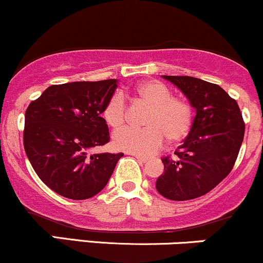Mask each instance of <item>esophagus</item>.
Segmentation results:
<instances>
[{
	"instance_id": "34e87169",
	"label": "esophagus",
	"mask_w": 263,
	"mask_h": 263,
	"mask_svg": "<svg viewBox=\"0 0 263 263\" xmlns=\"http://www.w3.org/2000/svg\"><path fill=\"white\" fill-rule=\"evenodd\" d=\"M135 157H136V159H137V161H140L142 163H146L147 161H148V158H147V157H143V156H140V155H136Z\"/></svg>"
}]
</instances>
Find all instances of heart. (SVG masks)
I'll use <instances>...</instances> for the list:
<instances>
[{"label":"heart","mask_w":263,"mask_h":263,"mask_svg":"<svg viewBox=\"0 0 263 263\" xmlns=\"http://www.w3.org/2000/svg\"><path fill=\"white\" fill-rule=\"evenodd\" d=\"M135 99L151 106L144 117L143 128L126 127L114 135L116 148L132 155L149 156L164 144L182 141L192 128L194 111L185 99L174 98L171 89L158 80H147L132 90ZM102 117L108 127L121 128L126 119V102L119 93L108 99Z\"/></svg>","instance_id":"heart-1"}]
</instances>
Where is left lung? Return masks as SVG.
<instances>
[{
    "label": "left lung",
    "instance_id": "left-lung-1",
    "mask_svg": "<svg viewBox=\"0 0 263 263\" xmlns=\"http://www.w3.org/2000/svg\"><path fill=\"white\" fill-rule=\"evenodd\" d=\"M195 108L192 128L173 158L164 157V173L156 188L164 198L183 201L201 197L228 177L245 135L236 100L216 84L193 77L162 75Z\"/></svg>",
    "mask_w": 263,
    "mask_h": 263
}]
</instances>
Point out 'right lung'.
I'll list each match as a JSON object with an SVG mask.
<instances>
[{"label":"right lung","instance_id":"right-lung-1","mask_svg":"<svg viewBox=\"0 0 263 263\" xmlns=\"http://www.w3.org/2000/svg\"><path fill=\"white\" fill-rule=\"evenodd\" d=\"M116 87V79L52 85L27 107L26 155L42 182L62 197L84 200L100 193L123 156L87 155L110 141L101 114Z\"/></svg>","mask_w":263,"mask_h":263}]
</instances>
